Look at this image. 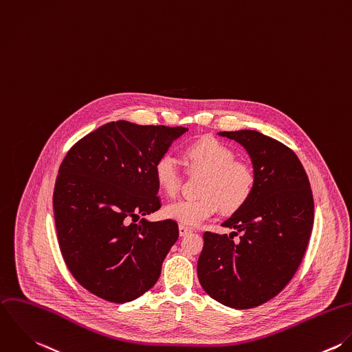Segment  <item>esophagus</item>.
Listing matches in <instances>:
<instances>
[{
    "instance_id": "obj_1",
    "label": "esophagus",
    "mask_w": 352,
    "mask_h": 352,
    "mask_svg": "<svg viewBox=\"0 0 352 352\" xmlns=\"http://www.w3.org/2000/svg\"><path fill=\"white\" fill-rule=\"evenodd\" d=\"M191 232H192L191 228H188L186 226H179V234H180V236H186V234H191Z\"/></svg>"
}]
</instances>
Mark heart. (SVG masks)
<instances>
[{
  "label": "heart",
  "instance_id": "b5f03b06",
  "mask_svg": "<svg viewBox=\"0 0 352 352\" xmlns=\"http://www.w3.org/2000/svg\"><path fill=\"white\" fill-rule=\"evenodd\" d=\"M184 158L191 172L205 173L199 198L182 199L164 208V216L182 226H199L213 217L219 208L234 213L243 208L255 188V175L250 165L234 161L231 147L214 138H204L186 147ZM158 187L175 197L182 186V172L169 154H162L153 168Z\"/></svg>",
  "mask_w": 352,
  "mask_h": 352
}]
</instances>
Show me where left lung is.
Listing matches in <instances>:
<instances>
[{"label": "left lung", "instance_id": "8db88e82", "mask_svg": "<svg viewBox=\"0 0 352 352\" xmlns=\"http://www.w3.org/2000/svg\"><path fill=\"white\" fill-rule=\"evenodd\" d=\"M250 155L255 188L221 226L234 232L204 234L198 278L205 292L232 309L274 298L298 270L313 230L314 201L296 154L258 131H223ZM239 232L241 240L234 242Z\"/></svg>", "mask_w": 352, "mask_h": 352}]
</instances>
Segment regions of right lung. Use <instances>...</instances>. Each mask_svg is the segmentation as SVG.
Returning a JSON list of instances; mask_svg holds the SVG:
<instances>
[{
  "instance_id": "add662e5",
  "label": "right lung",
  "mask_w": 352,
  "mask_h": 352,
  "mask_svg": "<svg viewBox=\"0 0 352 352\" xmlns=\"http://www.w3.org/2000/svg\"><path fill=\"white\" fill-rule=\"evenodd\" d=\"M187 131L111 121L65 155L53 194L57 239L69 272L91 294L125 303L157 283L179 227L144 219L161 208L153 168Z\"/></svg>"
}]
</instances>
